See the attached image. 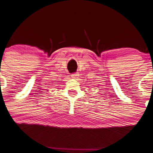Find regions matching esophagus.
<instances>
[{
	"mask_svg": "<svg viewBox=\"0 0 153 153\" xmlns=\"http://www.w3.org/2000/svg\"><path fill=\"white\" fill-rule=\"evenodd\" d=\"M79 77L78 74H71V77L74 79H77V77Z\"/></svg>",
	"mask_w": 153,
	"mask_h": 153,
	"instance_id": "34e87169",
	"label": "esophagus"
}]
</instances>
